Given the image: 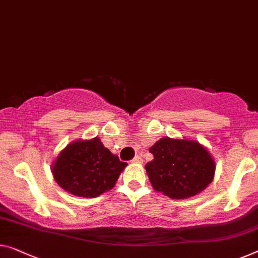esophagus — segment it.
I'll return each instance as SVG.
<instances>
[{
	"label": "esophagus",
	"instance_id": "esophagus-1",
	"mask_svg": "<svg viewBox=\"0 0 258 258\" xmlns=\"http://www.w3.org/2000/svg\"><path fill=\"white\" fill-rule=\"evenodd\" d=\"M132 162L133 163H142V162H144V160H142V157L140 155H136L133 157Z\"/></svg>",
	"mask_w": 258,
	"mask_h": 258
}]
</instances>
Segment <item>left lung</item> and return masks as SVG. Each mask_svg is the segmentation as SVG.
<instances>
[{
	"label": "left lung",
	"mask_w": 258,
	"mask_h": 258,
	"mask_svg": "<svg viewBox=\"0 0 258 258\" xmlns=\"http://www.w3.org/2000/svg\"><path fill=\"white\" fill-rule=\"evenodd\" d=\"M149 152L154 159L145 166L148 177L154 189L168 197H192L212 182L214 161L198 142L163 138Z\"/></svg>",
	"instance_id": "obj_1"
}]
</instances>
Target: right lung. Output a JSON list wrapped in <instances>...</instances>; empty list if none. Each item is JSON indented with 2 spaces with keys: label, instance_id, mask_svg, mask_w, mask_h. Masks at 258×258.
Masks as SVG:
<instances>
[{
  "label": "right lung",
  "instance_id": "obj_1",
  "mask_svg": "<svg viewBox=\"0 0 258 258\" xmlns=\"http://www.w3.org/2000/svg\"><path fill=\"white\" fill-rule=\"evenodd\" d=\"M127 163L105 148L98 138L73 142L53 164L56 183L79 197L94 198L112 189Z\"/></svg>",
  "mask_w": 258,
  "mask_h": 258
}]
</instances>
